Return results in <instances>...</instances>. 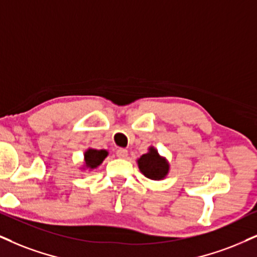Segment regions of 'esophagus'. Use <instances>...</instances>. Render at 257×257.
Returning <instances> with one entry per match:
<instances>
[{
    "instance_id": "1",
    "label": "esophagus",
    "mask_w": 257,
    "mask_h": 257,
    "mask_svg": "<svg viewBox=\"0 0 257 257\" xmlns=\"http://www.w3.org/2000/svg\"><path fill=\"white\" fill-rule=\"evenodd\" d=\"M115 155L119 158H125V157H127V150H126V149H123V148H119L118 150L115 151Z\"/></svg>"
}]
</instances>
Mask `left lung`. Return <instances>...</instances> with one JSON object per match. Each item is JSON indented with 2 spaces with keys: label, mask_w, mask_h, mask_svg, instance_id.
<instances>
[{
  "label": "left lung",
  "mask_w": 257,
  "mask_h": 257,
  "mask_svg": "<svg viewBox=\"0 0 257 257\" xmlns=\"http://www.w3.org/2000/svg\"><path fill=\"white\" fill-rule=\"evenodd\" d=\"M138 166L141 172L150 180L163 179L169 170L167 161L161 157L154 148H151L148 154L139 158Z\"/></svg>",
  "instance_id": "1"
}]
</instances>
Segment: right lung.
I'll list each match as a JSON object with an SVG mask.
<instances>
[{"label":"right lung","mask_w":257,"mask_h":257,"mask_svg":"<svg viewBox=\"0 0 257 257\" xmlns=\"http://www.w3.org/2000/svg\"><path fill=\"white\" fill-rule=\"evenodd\" d=\"M107 155H108V153L106 150H94V149H89L84 154L85 167L94 169V168H96L102 163V161L106 158Z\"/></svg>","instance_id":"obj_1"}]
</instances>
